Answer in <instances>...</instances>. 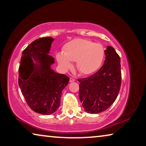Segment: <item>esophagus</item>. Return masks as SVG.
Returning <instances> with one entry per match:
<instances>
[{"label":"esophagus","instance_id":"esophagus-1","mask_svg":"<svg viewBox=\"0 0 146 146\" xmlns=\"http://www.w3.org/2000/svg\"><path fill=\"white\" fill-rule=\"evenodd\" d=\"M75 78H73L72 77L70 78V82H75Z\"/></svg>","mask_w":146,"mask_h":146}]
</instances>
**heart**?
<instances>
[{
    "label": "heart",
    "instance_id": "obj_1",
    "mask_svg": "<svg viewBox=\"0 0 146 146\" xmlns=\"http://www.w3.org/2000/svg\"><path fill=\"white\" fill-rule=\"evenodd\" d=\"M105 57L102 45L87 39H75L64 46L63 52L56 53V58L64 70L72 67L75 62L76 68L83 75H90L97 71Z\"/></svg>",
    "mask_w": 146,
    "mask_h": 146
}]
</instances>
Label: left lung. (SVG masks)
<instances>
[{"label": "left lung", "instance_id": "1", "mask_svg": "<svg viewBox=\"0 0 146 146\" xmlns=\"http://www.w3.org/2000/svg\"><path fill=\"white\" fill-rule=\"evenodd\" d=\"M106 60L97 72L78 79L79 98L88 113H99L111 106L117 98L121 86L120 58L111 46L105 50Z\"/></svg>", "mask_w": 146, "mask_h": 146}]
</instances>
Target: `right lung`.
Listing matches in <instances>:
<instances>
[{"mask_svg":"<svg viewBox=\"0 0 146 146\" xmlns=\"http://www.w3.org/2000/svg\"><path fill=\"white\" fill-rule=\"evenodd\" d=\"M54 38H40L23 51L19 69V85L29 107L42 115H51L60 106L62 91L68 76L51 68L55 59L49 55Z\"/></svg>","mask_w":146,"mask_h":146,"instance_id":"1","label":"right lung"}]
</instances>
